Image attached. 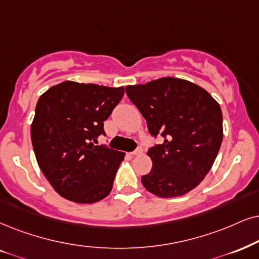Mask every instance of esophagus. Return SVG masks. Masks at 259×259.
<instances>
[{
	"instance_id": "34e87169",
	"label": "esophagus",
	"mask_w": 259,
	"mask_h": 259,
	"mask_svg": "<svg viewBox=\"0 0 259 259\" xmlns=\"http://www.w3.org/2000/svg\"><path fill=\"white\" fill-rule=\"evenodd\" d=\"M130 154H132V155H140V154H142V148H141V147H137V148Z\"/></svg>"
}]
</instances>
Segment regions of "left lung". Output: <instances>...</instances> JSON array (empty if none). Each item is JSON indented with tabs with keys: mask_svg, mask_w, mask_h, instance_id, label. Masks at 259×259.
Masks as SVG:
<instances>
[{
	"mask_svg": "<svg viewBox=\"0 0 259 259\" xmlns=\"http://www.w3.org/2000/svg\"><path fill=\"white\" fill-rule=\"evenodd\" d=\"M150 135L163 142L148 150L152 171L142 184L159 197L188 194L210 171L221 147L222 112L204 88L176 77L125 87Z\"/></svg>",
	"mask_w": 259,
	"mask_h": 259,
	"instance_id": "obj_1",
	"label": "left lung"
}]
</instances>
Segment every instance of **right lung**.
I'll list each match as a JSON object with an SVG mask.
<instances>
[{
	"mask_svg": "<svg viewBox=\"0 0 259 259\" xmlns=\"http://www.w3.org/2000/svg\"><path fill=\"white\" fill-rule=\"evenodd\" d=\"M124 87L64 81L41 94L31 125L35 159L62 197L96 203L112 190L125 153L98 143Z\"/></svg>",
	"mask_w": 259,
	"mask_h": 259,
	"instance_id": "obj_1",
	"label": "right lung"
}]
</instances>
